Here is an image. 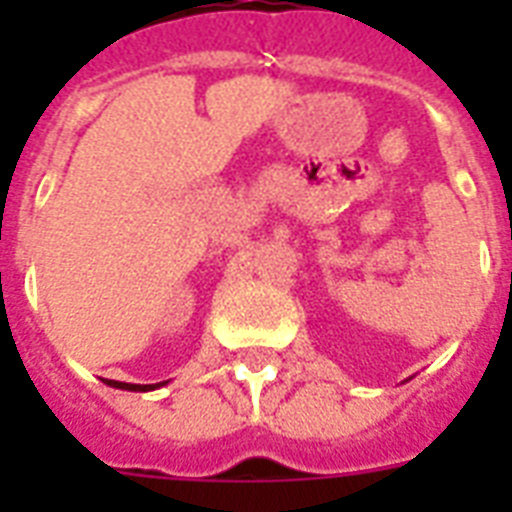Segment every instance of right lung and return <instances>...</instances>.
<instances>
[{
    "label": "right lung",
    "mask_w": 512,
    "mask_h": 512,
    "mask_svg": "<svg viewBox=\"0 0 512 512\" xmlns=\"http://www.w3.org/2000/svg\"><path fill=\"white\" fill-rule=\"evenodd\" d=\"M106 385H111V388H119V390H135V393H146V390H156L159 385H164V382H159V385H132V382H116V380H106Z\"/></svg>",
    "instance_id": "obj_1"
}]
</instances>
